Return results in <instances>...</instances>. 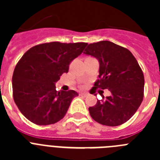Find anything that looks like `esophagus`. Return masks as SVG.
Wrapping results in <instances>:
<instances>
[{"label":"esophagus","instance_id":"esophagus-1","mask_svg":"<svg viewBox=\"0 0 160 160\" xmlns=\"http://www.w3.org/2000/svg\"><path fill=\"white\" fill-rule=\"evenodd\" d=\"M87 93H85V92H82V93H80V95H82V96H84V97H86V96L87 95Z\"/></svg>","mask_w":160,"mask_h":160}]
</instances>
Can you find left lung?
Here are the masks:
<instances>
[{
  "mask_svg": "<svg viewBox=\"0 0 160 160\" xmlns=\"http://www.w3.org/2000/svg\"><path fill=\"white\" fill-rule=\"evenodd\" d=\"M84 53L95 57L100 64L99 78L90 90L91 94H95L97 89L111 92L105 100H98L89 107L90 116L109 127L125 123L143 99L144 76L138 62L130 50L109 41L89 44Z\"/></svg>",
  "mask_w": 160,
  "mask_h": 160,
  "instance_id": "left-lung-1",
  "label": "left lung"
}]
</instances>
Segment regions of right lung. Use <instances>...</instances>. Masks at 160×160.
<instances>
[{"label":"right lung","instance_id":"obj_1","mask_svg":"<svg viewBox=\"0 0 160 160\" xmlns=\"http://www.w3.org/2000/svg\"><path fill=\"white\" fill-rule=\"evenodd\" d=\"M86 42L39 44L20 59L12 74V95L25 118L37 125L56 123L64 118L76 91L56 90L55 83L68 73L72 61L82 53Z\"/></svg>","mask_w":160,"mask_h":160}]
</instances>
